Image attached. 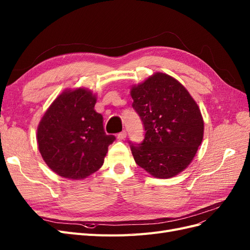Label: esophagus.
Instances as JSON below:
<instances>
[{
  "mask_svg": "<svg viewBox=\"0 0 250 250\" xmlns=\"http://www.w3.org/2000/svg\"><path fill=\"white\" fill-rule=\"evenodd\" d=\"M126 135H127L126 131H125V130H123V131H121V132H119V133L117 134V139L122 141V140H124V139L126 138Z\"/></svg>",
  "mask_w": 250,
  "mask_h": 250,
  "instance_id": "1",
  "label": "esophagus"
}]
</instances>
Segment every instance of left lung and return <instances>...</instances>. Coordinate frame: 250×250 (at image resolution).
Returning a JSON list of instances; mask_svg holds the SVG:
<instances>
[{
    "label": "left lung",
    "mask_w": 250,
    "mask_h": 250,
    "mask_svg": "<svg viewBox=\"0 0 250 250\" xmlns=\"http://www.w3.org/2000/svg\"><path fill=\"white\" fill-rule=\"evenodd\" d=\"M132 107L140 116L145 138L130 144L135 163L157 178L184 171L203 139V120L186 87L164 73H155L131 87Z\"/></svg>",
    "instance_id": "1"
}]
</instances>
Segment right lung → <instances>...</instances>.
I'll use <instances>...</instances> for the list:
<instances>
[{"label":"right lung","instance_id":"add662e5","mask_svg":"<svg viewBox=\"0 0 250 250\" xmlns=\"http://www.w3.org/2000/svg\"><path fill=\"white\" fill-rule=\"evenodd\" d=\"M96 96L85 88L66 89L42 118L37 144L48 167L59 176L83 179L101 168L115 135L105 133L95 110Z\"/></svg>","mask_w":250,"mask_h":250}]
</instances>
